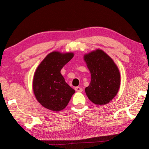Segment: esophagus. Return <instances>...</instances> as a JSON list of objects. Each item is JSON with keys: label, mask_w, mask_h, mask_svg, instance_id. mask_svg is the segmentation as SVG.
<instances>
[{"label": "esophagus", "mask_w": 149, "mask_h": 149, "mask_svg": "<svg viewBox=\"0 0 149 149\" xmlns=\"http://www.w3.org/2000/svg\"><path fill=\"white\" fill-rule=\"evenodd\" d=\"M74 89H75V91H77V92H82L83 91V89L81 88L78 87V86L75 87Z\"/></svg>", "instance_id": "esophagus-1"}]
</instances>
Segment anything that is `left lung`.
<instances>
[{
	"label": "left lung",
	"instance_id": "left-lung-1",
	"mask_svg": "<svg viewBox=\"0 0 149 149\" xmlns=\"http://www.w3.org/2000/svg\"><path fill=\"white\" fill-rule=\"evenodd\" d=\"M84 60L91 73V80L85 88L89 100L98 105L109 102L118 94L120 76L112 58L101 49L86 54Z\"/></svg>",
	"mask_w": 149,
	"mask_h": 149
}]
</instances>
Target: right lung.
<instances>
[{"instance_id": "1", "label": "right lung", "mask_w": 149, "mask_h": 149, "mask_svg": "<svg viewBox=\"0 0 149 149\" xmlns=\"http://www.w3.org/2000/svg\"><path fill=\"white\" fill-rule=\"evenodd\" d=\"M73 56V53L53 52L44 58L35 71L34 94L37 101L49 110L57 112L65 109L75 93L60 73Z\"/></svg>"}]
</instances>
